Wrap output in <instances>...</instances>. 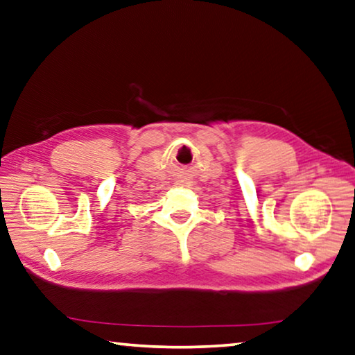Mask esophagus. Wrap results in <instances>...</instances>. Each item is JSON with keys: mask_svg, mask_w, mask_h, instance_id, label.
Instances as JSON below:
<instances>
[{"mask_svg": "<svg viewBox=\"0 0 355 355\" xmlns=\"http://www.w3.org/2000/svg\"><path fill=\"white\" fill-rule=\"evenodd\" d=\"M180 183H183V182H180Z\"/></svg>", "mask_w": 355, "mask_h": 355, "instance_id": "1", "label": "esophagus"}]
</instances>
